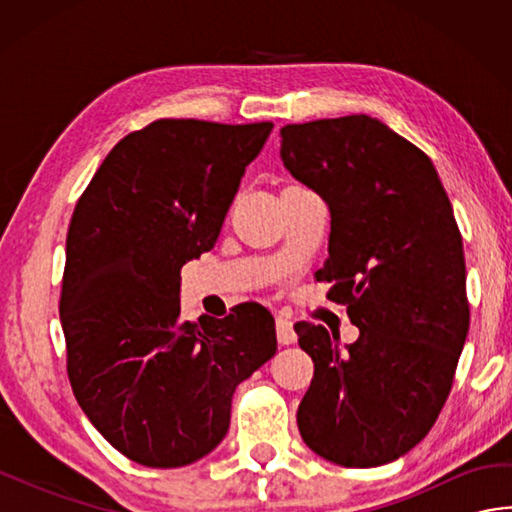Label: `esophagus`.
Segmentation results:
<instances>
[{"instance_id": "esophagus-1", "label": "esophagus", "mask_w": 512, "mask_h": 512, "mask_svg": "<svg viewBox=\"0 0 512 512\" xmlns=\"http://www.w3.org/2000/svg\"><path fill=\"white\" fill-rule=\"evenodd\" d=\"M275 328H277V341L281 345H292L297 341V332H295V325H292L290 319L286 317H279L275 321Z\"/></svg>"}]
</instances>
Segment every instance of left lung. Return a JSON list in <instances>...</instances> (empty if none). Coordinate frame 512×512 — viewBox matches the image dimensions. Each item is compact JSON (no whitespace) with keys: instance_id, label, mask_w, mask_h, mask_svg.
I'll list each match as a JSON object with an SVG mask.
<instances>
[{"instance_id":"left-lung-1","label":"left lung","mask_w":512,"mask_h":512,"mask_svg":"<svg viewBox=\"0 0 512 512\" xmlns=\"http://www.w3.org/2000/svg\"><path fill=\"white\" fill-rule=\"evenodd\" d=\"M281 160L330 206L317 279L361 330L341 350L323 325L295 323L314 361L301 438L352 469L394 462L438 420L469 334L449 195L422 149L365 114L281 127Z\"/></svg>"}]
</instances>
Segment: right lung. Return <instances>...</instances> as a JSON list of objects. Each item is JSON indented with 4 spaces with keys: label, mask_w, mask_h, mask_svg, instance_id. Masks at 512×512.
<instances>
[{
    "label": "right lung",
    "mask_w": 512,
    "mask_h": 512,
    "mask_svg": "<svg viewBox=\"0 0 512 512\" xmlns=\"http://www.w3.org/2000/svg\"><path fill=\"white\" fill-rule=\"evenodd\" d=\"M270 132L160 118L107 154L72 213L59 303L70 385L101 436L151 469L211 453L235 387L277 352L259 303L180 319V268L213 248Z\"/></svg>",
    "instance_id": "right-lung-1"
}]
</instances>
